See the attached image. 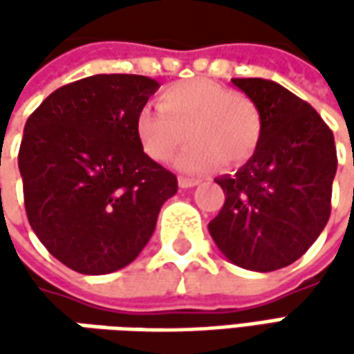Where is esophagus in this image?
<instances>
[{
  "label": "esophagus",
  "instance_id": "esophagus-1",
  "mask_svg": "<svg viewBox=\"0 0 354 354\" xmlns=\"http://www.w3.org/2000/svg\"><path fill=\"white\" fill-rule=\"evenodd\" d=\"M198 179H189V177H179V187L181 189H191V187H197Z\"/></svg>",
  "mask_w": 354,
  "mask_h": 354
}]
</instances>
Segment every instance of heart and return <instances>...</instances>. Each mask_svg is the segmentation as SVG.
<instances>
[{
  "label": "heart",
  "instance_id": "b5f03b06",
  "mask_svg": "<svg viewBox=\"0 0 354 354\" xmlns=\"http://www.w3.org/2000/svg\"><path fill=\"white\" fill-rule=\"evenodd\" d=\"M159 110L142 108L136 133L143 151L159 163L169 161L183 143L193 142L177 157L185 171H207L240 165L250 159L262 133L256 104L246 94L209 78H191L169 84L159 94Z\"/></svg>",
  "mask_w": 354,
  "mask_h": 354
}]
</instances>
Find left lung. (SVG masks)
<instances>
[{"label": "left lung", "instance_id": "1", "mask_svg": "<svg viewBox=\"0 0 354 354\" xmlns=\"http://www.w3.org/2000/svg\"><path fill=\"white\" fill-rule=\"evenodd\" d=\"M256 104L260 142L234 175L218 177L225 205L209 223L232 264L274 272L317 240L331 214L337 171L333 131L293 92L264 78H232Z\"/></svg>", "mask_w": 354, "mask_h": 354}]
</instances>
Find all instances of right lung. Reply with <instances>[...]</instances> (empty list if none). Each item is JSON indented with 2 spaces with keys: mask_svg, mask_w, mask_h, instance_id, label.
Instances as JSON below:
<instances>
[{
  "mask_svg": "<svg viewBox=\"0 0 354 354\" xmlns=\"http://www.w3.org/2000/svg\"><path fill=\"white\" fill-rule=\"evenodd\" d=\"M157 88L147 76H88L55 90L25 124L19 171L29 225L78 274L133 262L177 193V177L143 153L136 133Z\"/></svg>",
  "mask_w": 354,
  "mask_h": 354,
  "instance_id": "add662e5",
  "label": "right lung"
}]
</instances>
